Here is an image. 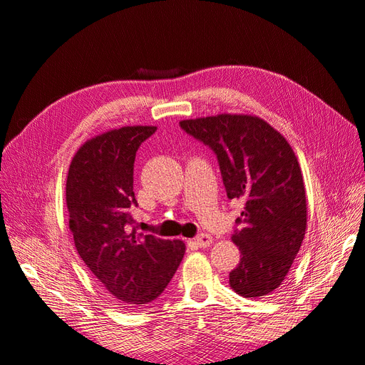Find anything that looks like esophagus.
<instances>
[{
    "instance_id": "1",
    "label": "esophagus",
    "mask_w": 365,
    "mask_h": 365,
    "mask_svg": "<svg viewBox=\"0 0 365 365\" xmlns=\"http://www.w3.org/2000/svg\"><path fill=\"white\" fill-rule=\"evenodd\" d=\"M193 242L195 244L200 247V248H207V247H210V244H212L213 242V237L210 236V235H207V233H201V235H197L195 239H193Z\"/></svg>"
}]
</instances>
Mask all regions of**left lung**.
<instances>
[{"mask_svg": "<svg viewBox=\"0 0 365 365\" xmlns=\"http://www.w3.org/2000/svg\"><path fill=\"white\" fill-rule=\"evenodd\" d=\"M216 153L228 200L244 202L233 242L240 262L230 286L245 298L280 288L306 233L300 164L286 138L256 115L219 114L180 121Z\"/></svg>", "mask_w": 365, "mask_h": 365, "instance_id": "left-lung-1", "label": "left lung"}]
</instances>
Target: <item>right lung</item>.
I'll return each mask as SVG.
<instances>
[{"label":"right lung","mask_w":365,"mask_h":365,"mask_svg":"<svg viewBox=\"0 0 365 365\" xmlns=\"http://www.w3.org/2000/svg\"><path fill=\"white\" fill-rule=\"evenodd\" d=\"M155 126L108 130L81 146L67 176L70 230L81 259L97 282L125 307L155 300L184 257L182 240L129 230L134 161Z\"/></svg>","instance_id":"obj_1"}]
</instances>
